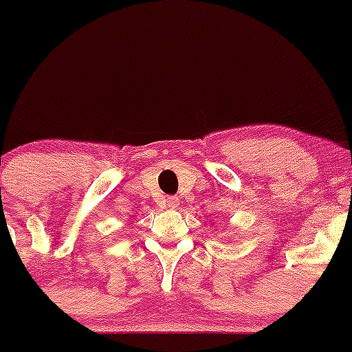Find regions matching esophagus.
I'll return each mask as SVG.
<instances>
[{
	"instance_id": "34e87169",
	"label": "esophagus",
	"mask_w": 352,
	"mask_h": 352,
	"mask_svg": "<svg viewBox=\"0 0 352 352\" xmlns=\"http://www.w3.org/2000/svg\"><path fill=\"white\" fill-rule=\"evenodd\" d=\"M166 206L167 208H178V199H174V197H169L166 201Z\"/></svg>"
}]
</instances>
